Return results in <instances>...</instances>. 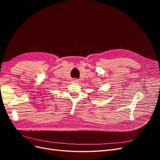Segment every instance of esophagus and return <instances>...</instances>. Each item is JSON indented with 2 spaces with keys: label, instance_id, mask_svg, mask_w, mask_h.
Segmentation results:
<instances>
[{
  "label": "esophagus",
  "instance_id": "34e87169",
  "mask_svg": "<svg viewBox=\"0 0 160 160\" xmlns=\"http://www.w3.org/2000/svg\"><path fill=\"white\" fill-rule=\"evenodd\" d=\"M72 83H79V80L78 79H73V80H72Z\"/></svg>",
  "mask_w": 160,
  "mask_h": 160
}]
</instances>
